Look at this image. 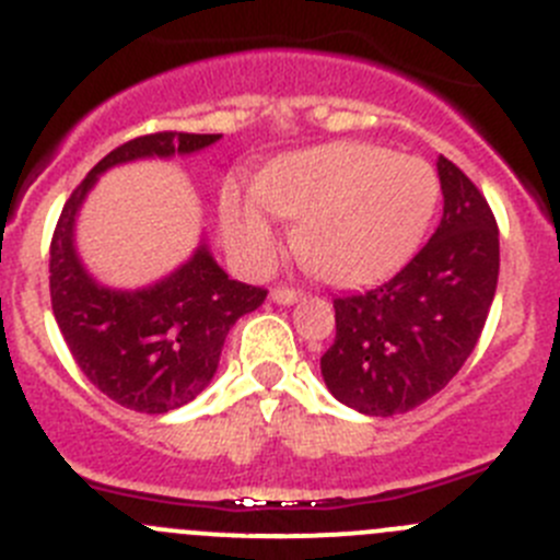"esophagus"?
Returning <instances> with one entry per match:
<instances>
[{"label":"esophagus","mask_w":560,"mask_h":560,"mask_svg":"<svg viewBox=\"0 0 560 560\" xmlns=\"http://www.w3.org/2000/svg\"><path fill=\"white\" fill-rule=\"evenodd\" d=\"M303 298V292L301 290H292V287H273V290H270V301L273 303H295V301H301Z\"/></svg>","instance_id":"esophagus-1"}]
</instances>
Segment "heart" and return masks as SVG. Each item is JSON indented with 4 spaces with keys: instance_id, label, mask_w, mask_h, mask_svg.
I'll use <instances>...</instances> for the list:
<instances>
[{
    "instance_id": "b5f03b06",
    "label": "heart",
    "mask_w": 560,
    "mask_h": 560,
    "mask_svg": "<svg viewBox=\"0 0 560 560\" xmlns=\"http://www.w3.org/2000/svg\"><path fill=\"white\" fill-rule=\"evenodd\" d=\"M438 194L421 161L372 144H330L279 161L262 186L230 183L221 219L248 268L276 254L281 213L301 221L298 248L323 279L363 284L405 262L430 226Z\"/></svg>"
}]
</instances>
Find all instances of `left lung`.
<instances>
[{"instance_id": "1", "label": "left lung", "mask_w": 560, "mask_h": 560, "mask_svg": "<svg viewBox=\"0 0 560 560\" xmlns=\"http://www.w3.org/2000/svg\"><path fill=\"white\" fill-rule=\"evenodd\" d=\"M443 219L396 276L334 298L336 336L319 358L325 385L366 416H396L435 396L485 330L501 270L498 221L454 161L438 159Z\"/></svg>"}]
</instances>
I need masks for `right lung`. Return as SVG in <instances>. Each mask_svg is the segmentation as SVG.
Here are the masks:
<instances>
[{"label": "right lung", "mask_w": 560, "mask_h": 560, "mask_svg": "<svg viewBox=\"0 0 560 560\" xmlns=\"http://www.w3.org/2000/svg\"><path fill=\"white\" fill-rule=\"evenodd\" d=\"M219 139L177 130L136 136L92 166L54 226L48 290L59 334L84 377L128 410L159 416L191 401L213 380L232 325L262 306L268 290L230 279L205 246L161 284L106 290L86 276L73 252L75 210L108 166L197 153Z\"/></svg>", "instance_id": "obj_1"}]
</instances>
